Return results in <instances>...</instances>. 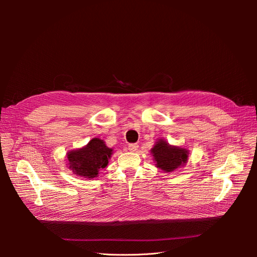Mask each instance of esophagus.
I'll return each instance as SVG.
<instances>
[{
  "label": "esophagus",
  "mask_w": 257,
  "mask_h": 257,
  "mask_svg": "<svg viewBox=\"0 0 257 257\" xmlns=\"http://www.w3.org/2000/svg\"><path fill=\"white\" fill-rule=\"evenodd\" d=\"M138 148H139V146L137 144H131L128 146V150L131 152H136L138 150Z\"/></svg>",
  "instance_id": "1"
}]
</instances>
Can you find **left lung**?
Instances as JSON below:
<instances>
[{"mask_svg": "<svg viewBox=\"0 0 257 257\" xmlns=\"http://www.w3.org/2000/svg\"><path fill=\"white\" fill-rule=\"evenodd\" d=\"M151 154L157 169L171 173L186 165L190 150L181 146L170 145L164 139H158L151 149Z\"/></svg>", "mask_w": 257, "mask_h": 257, "instance_id": "1", "label": "left lung"}]
</instances>
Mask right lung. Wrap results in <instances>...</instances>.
<instances>
[{
  "instance_id": "1",
  "label": "right lung",
  "mask_w": 257,
  "mask_h": 257,
  "mask_svg": "<svg viewBox=\"0 0 257 257\" xmlns=\"http://www.w3.org/2000/svg\"><path fill=\"white\" fill-rule=\"evenodd\" d=\"M112 153V148H108L103 140L93 138L84 147L67 152L66 165L77 176L90 180L98 177L100 170L108 166Z\"/></svg>"
}]
</instances>
